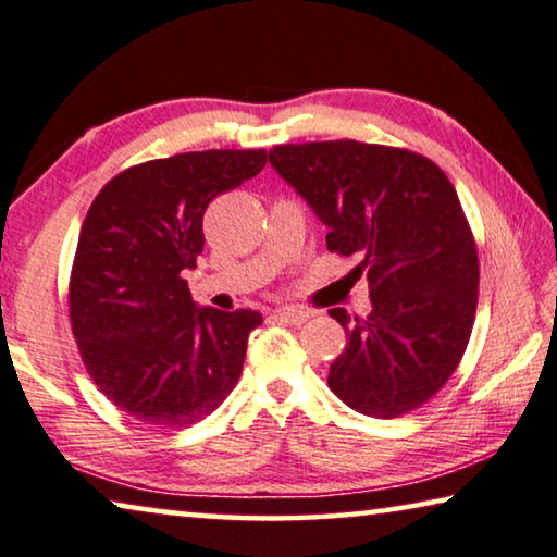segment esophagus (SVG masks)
Returning <instances> with one entry per match:
<instances>
[{"instance_id":"esophagus-1","label":"esophagus","mask_w":557,"mask_h":557,"mask_svg":"<svg viewBox=\"0 0 557 557\" xmlns=\"http://www.w3.org/2000/svg\"><path fill=\"white\" fill-rule=\"evenodd\" d=\"M277 320L285 322V324H305L307 320H310V312L307 310H297V307H280L277 310Z\"/></svg>"}]
</instances>
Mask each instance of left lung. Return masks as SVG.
<instances>
[{
    "instance_id": "obj_1",
    "label": "left lung",
    "mask_w": 557,
    "mask_h": 557,
    "mask_svg": "<svg viewBox=\"0 0 557 557\" xmlns=\"http://www.w3.org/2000/svg\"><path fill=\"white\" fill-rule=\"evenodd\" d=\"M270 165L369 282L364 320L330 310L347 332L330 389L374 419L429 401L456 372L479 305V255L451 181L419 153L359 140L275 146Z\"/></svg>"
}]
</instances>
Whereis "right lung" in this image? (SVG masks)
<instances>
[{
  "instance_id": "obj_1",
  "label": "right lung",
  "mask_w": 557,
  "mask_h": 557,
  "mask_svg": "<svg viewBox=\"0 0 557 557\" xmlns=\"http://www.w3.org/2000/svg\"><path fill=\"white\" fill-rule=\"evenodd\" d=\"M264 151H196L119 173L88 208L69 285L82 359L109 401L151 426L215 411L243 372L255 310L193 302L185 270L202 252V215L258 175Z\"/></svg>"
}]
</instances>
